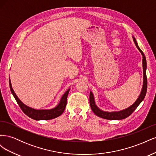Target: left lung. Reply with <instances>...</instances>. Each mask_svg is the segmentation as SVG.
I'll list each match as a JSON object with an SVG mask.
<instances>
[{
    "mask_svg": "<svg viewBox=\"0 0 156 156\" xmlns=\"http://www.w3.org/2000/svg\"><path fill=\"white\" fill-rule=\"evenodd\" d=\"M133 41L136 47V48L139 49L141 55H143V84L142 90L140 95L139 96L138 98L136 99V100L129 107H127L125 109L119 111H113V112H107L102 111L99 108L95 103V99H94V96L93 93L90 91V107L92 108V111L94 112V114L97 115L98 116L102 118V119H107V120H122L128 117L129 115H131V113L133 112L136 108L137 107L140 103L142 102L144 100V98L146 96V90H147V78H146V57L144 56V54L143 52L140 50L139 47L137 44L135 37L133 36Z\"/></svg>",
    "mask_w": 156,
    "mask_h": 156,
    "instance_id": "1",
    "label": "left lung"
}]
</instances>
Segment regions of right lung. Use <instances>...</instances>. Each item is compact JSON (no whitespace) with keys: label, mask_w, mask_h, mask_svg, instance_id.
<instances>
[{"label":"right lung","mask_w":156,"mask_h":156,"mask_svg":"<svg viewBox=\"0 0 156 156\" xmlns=\"http://www.w3.org/2000/svg\"><path fill=\"white\" fill-rule=\"evenodd\" d=\"M9 84H10V90L13 94V97L15 98L18 105H20L21 110L24 112L25 114L29 116L31 119L36 120H47L55 119V118L60 116L64 111V109L67 104V98L70 88L61 97L60 100L58 105L53 108L50 109H36L24 104L17 97L16 94L14 92L12 88V83L10 78H9Z\"/></svg>","instance_id":"obj_1"}]
</instances>
